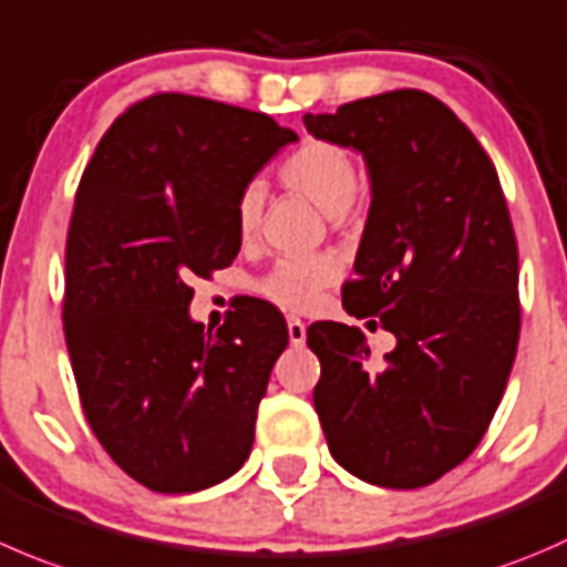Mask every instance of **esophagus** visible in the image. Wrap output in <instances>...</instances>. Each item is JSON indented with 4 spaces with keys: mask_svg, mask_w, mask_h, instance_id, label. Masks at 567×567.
I'll use <instances>...</instances> for the list:
<instances>
[{
    "mask_svg": "<svg viewBox=\"0 0 567 567\" xmlns=\"http://www.w3.org/2000/svg\"><path fill=\"white\" fill-rule=\"evenodd\" d=\"M288 338H290V346H305L307 327H305V321H301V318L288 316Z\"/></svg>",
    "mask_w": 567,
    "mask_h": 567,
    "instance_id": "obj_1",
    "label": "esophagus"
}]
</instances>
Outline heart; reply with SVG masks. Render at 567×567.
Instances as JSON below:
<instances>
[{
  "mask_svg": "<svg viewBox=\"0 0 567 567\" xmlns=\"http://www.w3.org/2000/svg\"><path fill=\"white\" fill-rule=\"evenodd\" d=\"M279 179L296 194L316 202L329 216H343L357 194V161L343 144L327 137H305L282 163ZM262 218V188L246 185L235 202V233L240 244H251L260 233ZM340 262L332 255H299L282 257L268 268L266 277L257 282L260 296L285 310H307L318 301L323 288L338 279Z\"/></svg>",
  "mask_w": 567,
  "mask_h": 567,
  "instance_id": "heart-1",
  "label": "heart"
}]
</instances>
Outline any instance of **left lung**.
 Listing matches in <instances>:
<instances>
[{
  "mask_svg": "<svg viewBox=\"0 0 567 567\" xmlns=\"http://www.w3.org/2000/svg\"><path fill=\"white\" fill-rule=\"evenodd\" d=\"M305 124L365 157L373 199L343 307L395 334L384 362H371L357 327L307 329L329 452L371 485H432L480 446L518 349V244L496 166L441 99L415 87L307 113Z\"/></svg>",
  "mask_w": 567,
  "mask_h": 567,
  "instance_id": "left-lung-1",
  "label": "left lung"
}]
</instances>
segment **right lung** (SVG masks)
Returning <instances> with one entry per match:
<instances>
[{"label": "right lung", "mask_w": 567, "mask_h": 567, "mask_svg": "<svg viewBox=\"0 0 567 567\" xmlns=\"http://www.w3.org/2000/svg\"><path fill=\"white\" fill-rule=\"evenodd\" d=\"M293 141L266 113L155 93L110 124L82 172L65 346L93 435L150 491H205L249 457L288 327L277 307L249 301L205 332L188 316L190 279L235 260V202Z\"/></svg>", "instance_id": "1"}]
</instances>
